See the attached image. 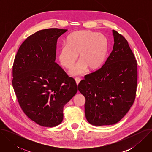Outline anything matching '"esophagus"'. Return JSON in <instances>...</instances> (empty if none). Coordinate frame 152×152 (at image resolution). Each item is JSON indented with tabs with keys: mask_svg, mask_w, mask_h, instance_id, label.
<instances>
[{
	"mask_svg": "<svg viewBox=\"0 0 152 152\" xmlns=\"http://www.w3.org/2000/svg\"><path fill=\"white\" fill-rule=\"evenodd\" d=\"M80 80H81V79H80V78H79V77H76V78L75 79V81H76V84H77V85H79V83H80Z\"/></svg>",
	"mask_w": 152,
	"mask_h": 152,
	"instance_id": "1",
	"label": "esophagus"
}]
</instances>
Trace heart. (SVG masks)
I'll use <instances>...</instances> for the list:
<instances>
[{
    "mask_svg": "<svg viewBox=\"0 0 152 152\" xmlns=\"http://www.w3.org/2000/svg\"><path fill=\"white\" fill-rule=\"evenodd\" d=\"M66 43L59 48L58 59L62 66L70 69L79 54L80 61L69 71L74 76L82 75L87 69L91 71L98 69L104 61L108 48L103 35L86 30L72 32L67 37Z\"/></svg>",
    "mask_w": 152,
    "mask_h": 152,
    "instance_id": "b5f03b06",
    "label": "heart"
}]
</instances>
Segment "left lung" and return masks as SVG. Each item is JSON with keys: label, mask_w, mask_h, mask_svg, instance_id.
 I'll use <instances>...</instances> for the list:
<instances>
[{"label": "left lung", "mask_w": 152, "mask_h": 152, "mask_svg": "<svg viewBox=\"0 0 152 152\" xmlns=\"http://www.w3.org/2000/svg\"><path fill=\"white\" fill-rule=\"evenodd\" d=\"M113 49L99 70L85 76L77 86L85 97L86 120L94 126L118 122L135 99L137 63L125 38L113 30Z\"/></svg>", "instance_id": "left-lung-1"}]
</instances>
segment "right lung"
I'll use <instances>...</instances> for the list:
<instances>
[{
	"mask_svg": "<svg viewBox=\"0 0 152 152\" xmlns=\"http://www.w3.org/2000/svg\"><path fill=\"white\" fill-rule=\"evenodd\" d=\"M67 29L50 28L28 37L20 46L12 67V84L24 113L38 124L55 127L77 86L55 61L58 38Z\"/></svg>",
	"mask_w": 152,
	"mask_h": 152,
	"instance_id": "1",
	"label": "right lung"
}]
</instances>
